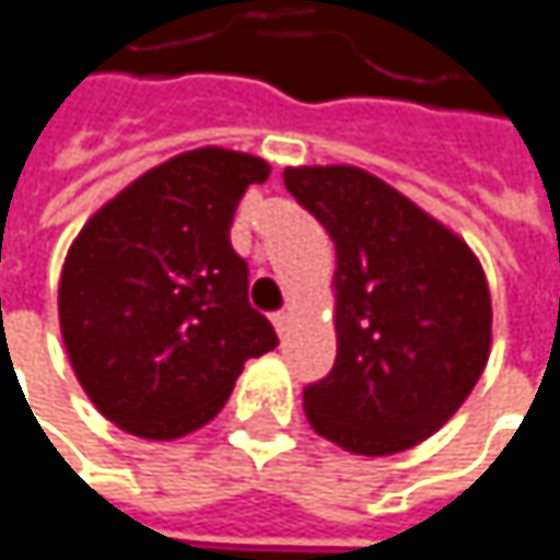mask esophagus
I'll use <instances>...</instances> for the list:
<instances>
[{"mask_svg": "<svg viewBox=\"0 0 560 560\" xmlns=\"http://www.w3.org/2000/svg\"><path fill=\"white\" fill-rule=\"evenodd\" d=\"M272 324H276L279 337H284V334H288V327H291V314H288V311H279V314H272Z\"/></svg>", "mask_w": 560, "mask_h": 560, "instance_id": "34e87169", "label": "esophagus"}]
</instances>
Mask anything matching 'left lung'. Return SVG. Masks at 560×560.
<instances>
[{"mask_svg": "<svg viewBox=\"0 0 560 560\" xmlns=\"http://www.w3.org/2000/svg\"><path fill=\"white\" fill-rule=\"evenodd\" d=\"M284 187L334 240V370L304 389V415L360 457L401 454L467 401L487 370L493 301L474 249L353 165L284 168Z\"/></svg>", "mask_w": 560, "mask_h": 560, "instance_id": "left-lung-1", "label": "left lung"}]
</instances>
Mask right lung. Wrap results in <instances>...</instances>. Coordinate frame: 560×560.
Returning a JSON list of instances; mask_svg holds the SVG:
<instances>
[{
  "mask_svg": "<svg viewBox=\"0 0 560 560\" xmlns=\"http://www.w3.org/2000/svg\"><path fill=\"white\" fill-rule=\"evenodd\" d=\"M269 162L194 149L139 174L67 249L57 317L77 383L116 428L174 441L226 405L246 360L279 347L249 307L230 226Z\"/></svg>",
  "mask_w": 560,
  "mask_h": 560,
  "instance_id": "add662e5",
  "label": "right lung"
}]
</instances>
